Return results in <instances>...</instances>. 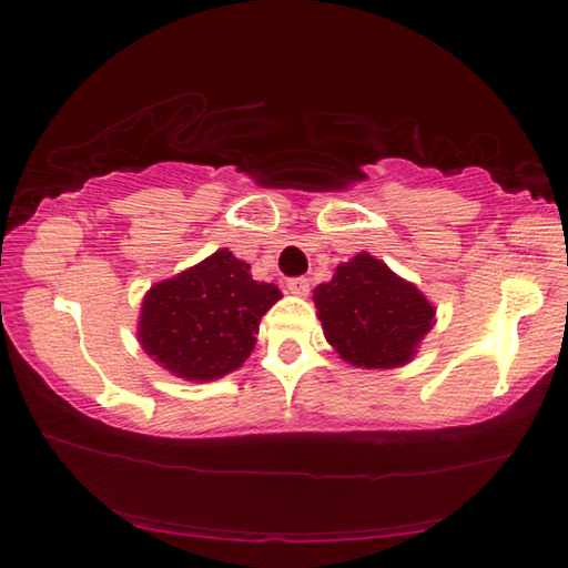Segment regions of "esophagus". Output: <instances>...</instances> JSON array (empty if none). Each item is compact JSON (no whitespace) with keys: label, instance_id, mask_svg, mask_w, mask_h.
I'll return each mask as SVG.
<instances>
[{"label":"esophagus","instance_id":"34e87169","mask_svg":"<svg viewBox=\"0 0 568 568\" xmlns=\"http://www.w3.org/2000/svg\"><path fill=\"white\" fill-rule=\"evenodd\" d=\"M287 291L293 295H307L311 293V281H307V277H291V281H287Z\"/></svg>","mask_w":568,"mask_h":568}]
</instances>
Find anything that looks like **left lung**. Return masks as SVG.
I'll return each instance as SVG.
<instances>
[{"label": "left lung", "mask_w": 568, "mask_h": 568, "mask_svg": "<svg viewBox=\"0 0 568 568\" xmlns=\"http://www.w3.org/2000/svg\"><path fill=\"white\" fill-rule=\"evenodd\" d=\"M328 343L358 368H398L418 353L436 307L386 263L358 253L313 291Z\"/></svg>", "instance_id": "1"}]
</instances>
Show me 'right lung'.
<instances>
[{
  "mask_svg": "<svg viewBox=\"0 0 568 568\" xmlns=\"http://www.w3.org/2000/svg\"><path fill=\"white\" fill-rule=\"evenodd\" d=\"M281 297L277 285L253 281L250 265L223 247L150 287L138 341L178 378H223L245 363L261 318Z\"/></svg>",
  "mask_w": 568,
  "mask_h": 568,
  "instance_id": "obj_1",
  "label": "right lung"
}]
</instances>
